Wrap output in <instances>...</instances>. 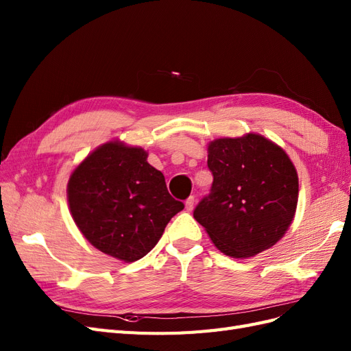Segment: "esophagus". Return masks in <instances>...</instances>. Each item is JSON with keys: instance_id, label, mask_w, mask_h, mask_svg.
<instances>
[{"instance_id": "obj_1", "label": "esophagus", "mask_w": 351, "mask_h": 351, "mask_svg": "<svg viewBox=\"0 0 351 351\" xmlns=\"http://www.w3.org/2000/svg\"><path fill=\"white\" fill-rule=\"evenodd\" d=\"M195 196H190V197H187L186 199V209L190 212V210H193V208H195Z\"/></svg>"}]
</instances>
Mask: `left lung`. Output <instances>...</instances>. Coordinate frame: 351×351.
Masks as SVG:
<instances>
[{"label":"left lung","instance_id":"8db88e82","mask_svg":"<svg viewBox=\"0 0 351 351\" xmlns=\"http://www.w3.org/2000/svg\"><path fill=\"white\" fill-rule=\"evenodd\" d=\"M210 192L193 210L215 246L249 258L274 246L290 227L299 178L280 146L259 134L218 139L209 147Z\"/></svg>","mask_w":351,"mask_h":351}]
</instances>
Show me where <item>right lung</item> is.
<instances>
[{
  "instance_id": "1",
  "label": "right lung",
  "mask_w": 351,
  "mask_h": 351,
  "mask_svg": "<svg viewBox=\"0 0 351 351\" xmlns=\"http://www.w3.org/2000/svg\"><path fill=\"white\" fill-rule=\"evenodd\" d=\"M141 147L110 142L74 169L69 205L90 244L125 262L149 253L184 204L168 193L165 178Z\"/></svg>"
}]
</instances>
